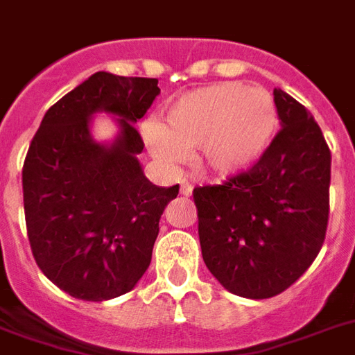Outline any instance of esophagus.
<instances>
[{
	"instance_id": "34e87169",
	"label": "esophagus",
	"mask_w": 355,
	"mask_h": 355,
	"mask_svg": "<svg viewBox=\"0 0 355 355\" xmlns=\"http://www.w3.org/2000/svg\"><path fill=\"white\" fill-rule=\"evenodd\" d=\"M191 193H193V186H191V184H189V182H182V184H180V196L189 197V196H191Z\"/></svg>"
}]
</instances>
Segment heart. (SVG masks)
Listing matches in <instances>:
<instances>
[{
    "label": "heart",
    "mask_w": 355,
    "mask_h": 355,
    "mask_svg": "<svg viewBox=\"0 0 355 355\" xmlns=\"http://www.w3.org/2000/svg\"><path fill=\"white\" fill-rule=\"evenodd\" d=\"M279 113L272 94L243 83H214L178 96L166 124L147 121L143 141L154 158L178 166L188 148L199 147V164L216 177L250 173L272 147Z\"/></svg>",
    "instance_id": "b5f03b06"
}]
</instances>
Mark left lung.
<instances>
[{
    "instance_id": "1",
    "label": "left lung",
    "mask_w": 355,
    "mask_h": 355,
    "mask_svg": "<svg viewBox=\"0 0 355 355\" xmlns=\"http://www.w3.org/2000/svg\"><path fill=\"white\" fill-rule=\"evenodd\" d=\"M281 132L250 173L193 189L202 261L223 288L279 294L318 255L329 216L331 154L304 105L274 89Z\"/></svg>"
}]
</instances>
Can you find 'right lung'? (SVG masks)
Listing matches in <instances>:
<instances>
[{
	"instance_id": "add662e5",
	"label": "right lung",
	"mask_w": 355,
	"mask_h": 355,
	"mask_svg": "<svg viewBox=\"0 0 355 355\" xmlns=\"http://www.w3.org/2000/svg\"><path fill=\"white\" fill-rule=\"evenodd\" d=\"M159 94L156 78L96 72L51 105L29 145L21 186L27 236L42 274L85 302L126 294L147 272L159 218L178 184L145 177L135 124ZM116 117L118 135L96 142L92 117Z\"/></svg>"
}]
</instances>
